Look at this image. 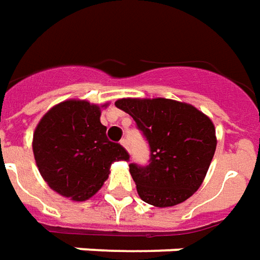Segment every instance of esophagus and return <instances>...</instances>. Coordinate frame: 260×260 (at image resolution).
Instances as JSON below:
<instances>
[{"instance_id": "obj_1", "label": "esophagus", "mask_w": 260, "mask_h": 260, "mask_svg": "<svg viewBox=\"0 0 260 260\" xmlns=\"http://www.w3.org/2000/svg\"><path fill=\"white\" fill-rule=\"evenodd\" d=\"M121 145H122V146L129 152V148H128V141H126V139H122V141H121Z\"/></svg>"}]
</instances>
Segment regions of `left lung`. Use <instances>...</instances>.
<instances>
[{
  "label": "left lung",
  "mask_w": 260,
  "mask_h": 260,
  "mask_svg": "<svg viewBox=\"0 0 260 260\" xmlns=\"http://www.w3.org/2000/svg\"><path fill=\"white\" fill-rule=\"evenodd\" d=\"M150 149L149 165H129L139 197L165 208L191 197L206 177L217 148L215 128L196 107L169 99H121Z\"/></svg>",
  "instance_id": "8db88e82"
}]
</instances>
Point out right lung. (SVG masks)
<instances>
[{"label": "right lung", "instance_id": "add662e5", "mask_svg": "<svg viewBox=\"0 0 260 260\" xmlns=\"http://www.w3.org/2000/svg\"><path fill=\"white\" fill-rule=\"evenodd\" d=\"M101 107L86 100L63 101L42 117L34 132L32 149L43 180L74 201L97 193L114 161L129 160L128 152L105 135Z\"/></svg>", "mask_w": 260, "mask_h": 260}]
</instances>
